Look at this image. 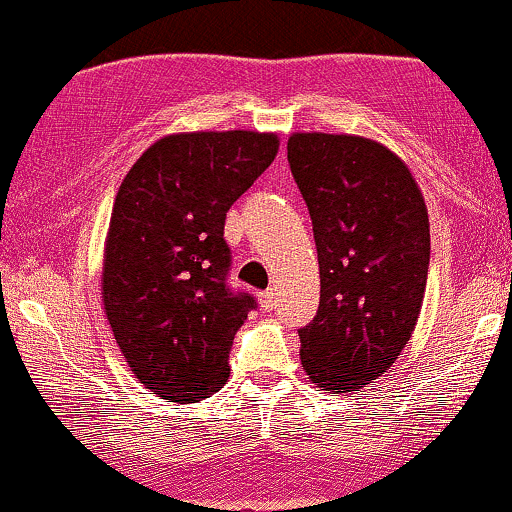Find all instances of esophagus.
I'll return each instance as SVG.
<instances>
[{"mask_svg": "<svg viewBox=\"0 0 512 512\" xmlns=\"http://www.w3.org/2000/svg\"><path fill=\"white\" fill-rule=\"evenodd\" d=\"M276 297H278V290L276 288H267V290H262L260 295H257V302H260V307L262 309H274L276 307Z\"/></svg>", "mask_w": 512, "mask_h": 512, "instance_id": "esophagus-1", "label": "esophagus"}]
</instances>
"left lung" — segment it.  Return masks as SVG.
Instances as JSON below:
<instances>
[{
  "mask_svg": "<svg viewBox=\"0 0 512 512\" xmlns=\"http://www.w3.org/2000/svg\"><path fill=\"white\" fill-rule=\"evenodd\" d=\"M290 172L314 226L321 300L300 328V361L328 394H352L387 373L420 316L430 219L397 153L354 134L295 132Z\"/></svg>",
  "mask_w": 512,
  "mask_h": 512,
  "instance_id": "left-lung-1",
  "label": "left lung"
}]
</instances>
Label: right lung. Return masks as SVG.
<instances>
[{
    "label": "right lung",
    "mask_w": 512,
    "mask_h": 512,
    "mask_svg": "<svg viewBox=\"0 0 512 512\" xmlns=\"http://www.w3.org/2000/svg\"><path fill=\"white\" fill-rule=\"evenodd\" d=\"M278 153V134H167L115 196L101 297L122 357L148 392L196 404L229 380V349L255 300L226 286L224 219Z\"/></svg>",
    "instance_id": "1"
}]
</instances>
